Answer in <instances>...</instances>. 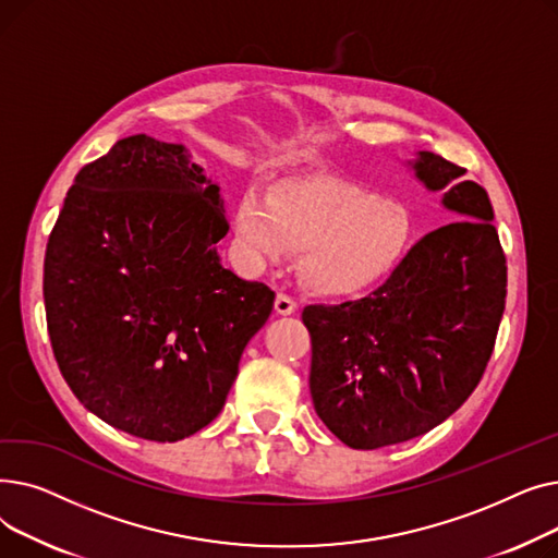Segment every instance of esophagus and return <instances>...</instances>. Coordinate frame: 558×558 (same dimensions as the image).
<instances>
[{"instance_id": "obj_1", "label": "esophagus", "mask_w": 558, "mask_h": 558, "mask_svg": "<svg viewBox=\"0 0 558 558\" xmlns=\"http://www.w3.org/2000/svg\"><path fill=\"white\" fill-rule=\"evenodd\" d=\"M276 312L278 314H282V316H289V314H294L296 310H299V303L291 299V296H287V294H278L276 296Z\"/></svg>"}]
</instances>
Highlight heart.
<instances>
[{
  "instance_id": "1",
  "label": "heart",
  "mask_w": 558,
  "mask_h": 558,
  "mask_svg": "<svg viewBox=\"0 0 558 558\" xmlns=\"http://www.w3.org/2000/svg\"><path fill=\"white\" fill-rule=\"evenodd\" d=\"M242 248L280 262L301 248L299 274L324 296H355L383 282L412 244L414 219L393 194L335 175L284 179L267 194L246 190L234 205Z\"/></svg>"
}]
</instances>
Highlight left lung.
<instances>
[{
  "instance_id": "left-lung-1",
  "label": "left lung",
  "mask_w": 558,
  "mask_h": 558,
  "mask_svg": "<svg viewBox=\"0 0 558 558\" xmlns=\"http://www.w3.org/2000/svg\"><path fill=\"white\" fill-rule=\"evenodd\" d=\"M409 167L444 192L450 223L366 299L303 310L314 409L355 450L409 441L454 414L480 385L505 312L507 259L486 190L432 151Z\"/></svg>"
}]
</instances>
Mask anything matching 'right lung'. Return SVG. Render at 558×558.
<instances>
[{"instance_id":"obj_1","label":"right lung","mask_w":558,"mask_h":558,"mask_svg":"<svg viewBox=\"0 0 558 558\" xmlns=\"http://www.w3.org/2000/svg\"><path fill=\"white\" fill-rule=\"evenodd\" d=\"M219 185L183 144L117 140L70 187L45 253L53 357L81 404L146 441L217 418L276 294L223 269Z\"/></svg>"}]
</instances>
